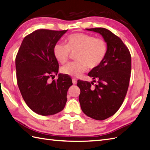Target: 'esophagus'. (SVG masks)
I'll return each mask as SVG.
<instances>
[{
	"mask_svg": "<svg viewBox=\"0 0 150 150\" xmlns=\"http://www.w3.org/2000/svg\"><path fill=\"white\" fill-rule=\"evenodd\" d=\"M72 83H73V85H76V84H77V79H72Z\"/></svg>",
	"mask_w": 150,
	"mask_h": 150,
	"instance_id": "34e87169",
	"label": "esophagus"
}]
</instances>
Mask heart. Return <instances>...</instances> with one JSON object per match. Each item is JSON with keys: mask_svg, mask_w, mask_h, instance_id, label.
Instances as JSON below:
<instances>
[{"mask_svg": "<svg viewBox=\"0 0 150 150\" xmlns=\"http://www.w3.org/2000/svg\"><path fill=\"white\" fill-rule=\"evenodd\" d=\"M66 45L56 44L53 54L57 61L64 64L69 60L71 52L75 53L76 62L63 66L62 74L72 77H79L87 70L96 69L105 58L107 53V44L104 39L95 38L85 33H75L66 39Z\"/></svg>", "mask_w": 150, "mask_h": 150, "instance_id": "b5f03b06", "label": "heart"}]
</instances>
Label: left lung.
Here are the masks:
<instances>
[{
    "label": "left lung",
    "mask_w": 150,
    "mask_h": 150,
    "mask_svg": "<svg viewBox=\"0 0 150 150\" xmlns=\"http://www.w3.org/2000/svg\"><path fill=\"white\" fill-rule=\"evenodd\" d=\"M86 29L103 36L107 44V53L101 64L88 74L92 78L91 83L78 81L81 91L79 101L85 114L96 120H105L115 114L127 93L131 55L121 39L109 30L103 28ZM96 79L98 83L92 87Z\"/></svg>",
    "instance_id": "8db88e82"
}]
</instances>
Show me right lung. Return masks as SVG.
I'll return each instance as SVG.
<instances>
[{
  "label": "right lung",
  "instance_id": "obj_1",
  "mask_svg": "<svg viewBox=\"0 0 150 150\" xmlns=\"http://www.w3.org/2000/svg\"><path fill=\"white\" fill-rule=\"evenodd\" d=\"M67 31L36 30L24 38L16 56L19 90L29 108L39 115H51L62 111L68 89L72 85L71 78L62 74L57 80L48 81L58 72L53 48Z\"/></svg>",
  "mask_w": 150,
  "mask_h": 150
}]
</instances>
